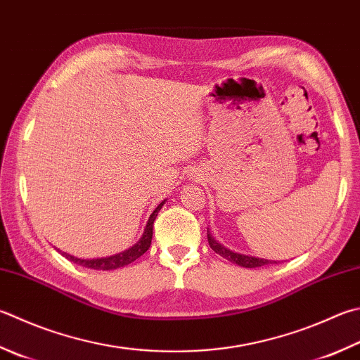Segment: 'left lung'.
Returning <instances> with one entry per match:
<instances>
[{
	"label": "left lung",
	"mask_w": 360,
	"mask_h": 360,
	"mask_svg": "<svg viewBox=\"0 0 360 360\" xmlns=\"http://www.w3.org/2000/svg\"><path fill=\"white\" fill-rule=\"evenodd\" d=\"M207 238H208V244L216 254H219L224 259H227L229 262H232L235 264H240L243 268H259V266H264V264H273L277 263L274 260H266V259H257V257H250V255H243V254H236L229 250L227 248H224L222 244H219L216 241L212 233L207 230Z\"/></svg>",
	"instance_id": "1"
}]
</instances>
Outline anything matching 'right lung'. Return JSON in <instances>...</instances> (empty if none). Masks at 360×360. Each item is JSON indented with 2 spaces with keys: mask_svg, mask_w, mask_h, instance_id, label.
Here are the masks:
<instances>
[{
  "mask_svg": "<svg viewBox=\"0 0 360 360\" xmlns=\"http://www.w3.org/2000/svg\"><path fill=\"white\" fill-rule=\"evenodd\" d=\"M165 205V200H162L160 205L155 208V212L150 214V218L147 221V226L144 229V233H142L141 240L134 244L133 248H130L128 250H124L117 255H111V257H105V259H92V260H83V259H77V257H72L65 252H60L65 259H69L70 262L81 264L84 268H91V269H100V271H110V269H117L125 266V264H130L131 262H134L139 257L147 252V249L150 248L152 244V235H153V221L157 219L158 212L161 210V207Z\"/></svg>",
  "mask_w": 360,
  "mask_h": 360,
  "instance_id": "obj_1",
  "label": "right lung"
}]
</instances>
